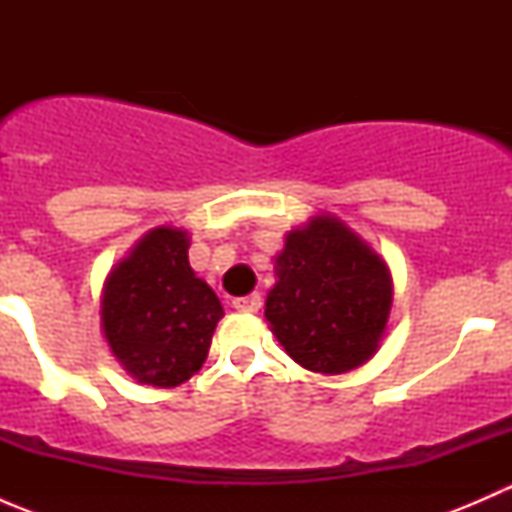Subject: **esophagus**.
Here are the masks:
<instances>
[{"label":"esophagus","instance_id":"obj_1","mask_svg":"<svg viewBox=\"0 0 512 512\" xmlns=\"http://www.w3.org/2000/svg\"><path fill=\"white\" fill-rule=\"evenodd\" d=\"M232 307H235L237 312H260L262 297H260V294H247V297H235V299H232Z\"/></svg>","mask_w":512,"mask_h":512}]
</instances>
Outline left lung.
I'll return each mask as SVG.
<instances>
[{"label":"left lung","mask_w":512,"mask_h":512,"mask_svg":"<svg viewBox=\"0 0 512 512\" xmlns=\"http://www.w3.org/2000/svg\"><path fill=\"white\" fill-rule=\"evenodd\" d=\"M265 317L285 352L319 374H344L379 347L391 312L384 260L337 218L287 235Z\"/></svg>","instance_id":"left-lung-1"}]
</instances>
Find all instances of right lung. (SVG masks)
Segmentation results:
<instances>
[{
    "label": "right lung",
    "mask_w": 512,
    "mask_h": 512,
    "mask_svg": "<svg viewBox=\"0 0 512 512\" xmlns=\"http://www.w3.org/2000/svg\"><path fill=\"white\" fill-rule=\"evenodd\" d=\"M223 317L215 292L188 262V232L156 227L108 275L103 332L141 384L170 389L203 366Z\"/></svg>",
    "instance_id": "add662e5"
}]
</instances>
